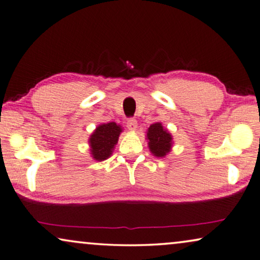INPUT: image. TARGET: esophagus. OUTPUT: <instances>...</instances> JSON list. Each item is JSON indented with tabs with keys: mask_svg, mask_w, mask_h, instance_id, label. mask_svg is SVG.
Returning <instances> with one entry per match:
<instances>
[{
	"mask_svg": "<svg viewBox=\"0 0 260 260\" xmlns=\"http://www.w3.org/2000/svg\"><path fill=\"white\" fill-rule=\"evenodd\" d=\"M126 126L129 130L135 131L136 129H137V121H136L135 118H129L126 121Z\"/></svg>",
	"mask_w": 260,
	"mask_h": 260,
	"instance_id": "34e87169",
	"label": "esophagus"
}]
</instances>
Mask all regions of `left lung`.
Wrapping results in <instances>:
<instances>
[{
	"instance_id": "8db88e82",
	"label": "left lung",
	"mask_w": 260,
	"mask_h": 260,
	"mask_svg": "<svg viewBox=\"0 0 260 260\" xmlns=\"http://www.w3.org/2000/svg\"><path fill=\"white\" fill-rule=\"evenodd\" d=\"M147 141H149V149L151 153L158 158H164L172 149V135L164 129L161 123H153L151 124L146 133Z\"/></svg>"
}]
</instances>
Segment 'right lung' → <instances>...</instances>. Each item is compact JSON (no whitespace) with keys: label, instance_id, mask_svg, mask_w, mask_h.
<instances>
[{"label":"right lung","instance_id":"obj_1","mask_svg":"<svg viewBox=\"0 0 260 260\" xmlns=\"http://www.w3.org/2000/svg\"><path fill=\"white\" fill-rule=\"evenodd\" d=\"M122 133L121 125L115 122L100 124L89 137L90 154L96 161H103L113 153L118 137Z\"/></svg>","mask_w":260,"mask_h":260}]
</instances>
